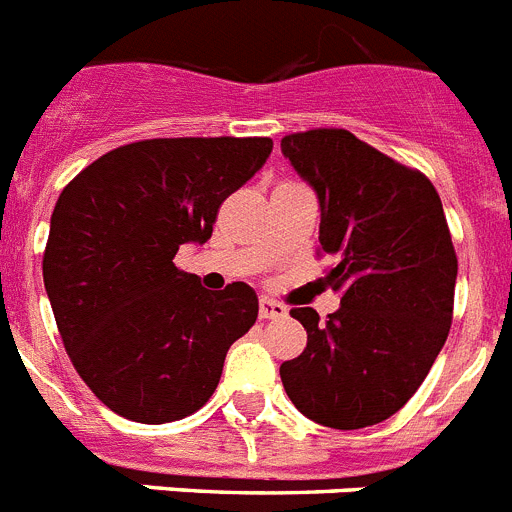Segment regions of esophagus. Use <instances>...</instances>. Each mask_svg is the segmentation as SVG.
<instances>
[{
    "label": "esophagus",
    "mask_w": 512,
    "mask_h": 512,
    "mask_svg": "<svg viewBox=\"0 0 512 512\" xmlns=\"http://www.w3.org/2000/svg\"><path fill=\"white\" fill-rule=\"evenodd\" d=\"M288 316V308L283 303L273 301V298H260V319H285Z\"/></svg>",
    "instance_id": "obj_1"
}]
</instances>
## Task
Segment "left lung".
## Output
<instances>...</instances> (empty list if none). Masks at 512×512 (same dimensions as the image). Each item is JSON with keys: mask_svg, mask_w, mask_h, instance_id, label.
<instances>
[{"mask_svg": "<svg viewBox=\"0 0 512 512\" xmlns=\"http://www.w3.org/2000/svg\"><path fill=\"white\" fill-rule=\"evenodd\" d=\"M280 150L319 196V257L342 308L319 324L290 308L308 344L280 365L298 411L352 431L382 423L413 398L454 316L457 252L434 183L347 130L293 132Z\"/></svg>", "mask_w": 512, "mask_h": 512, "instance_id": "8db88e82", "label": "left lung"}]
</instances>
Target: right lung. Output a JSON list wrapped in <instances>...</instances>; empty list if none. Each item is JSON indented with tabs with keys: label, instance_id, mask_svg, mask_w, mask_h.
<instances>
[{
	"label": "right lung",
	"instance_id": "right-lung-1",
	"mask_svg": "<svg viewBox=\"0 0 512 512\" xmlns=\"http://www.w3.org/2000/svg\"><path fill=\"white\" fill-rule=\"evenodd\" d=\"M270 137H155L109 150L58 196L43 280L73 367L117 416L170 423L214 395L257 321L247 283L206 290L173 257L214 232Z\"/></svg>",
	"mask_w": 512,
	"mask_h": 512
}]
</instances>
